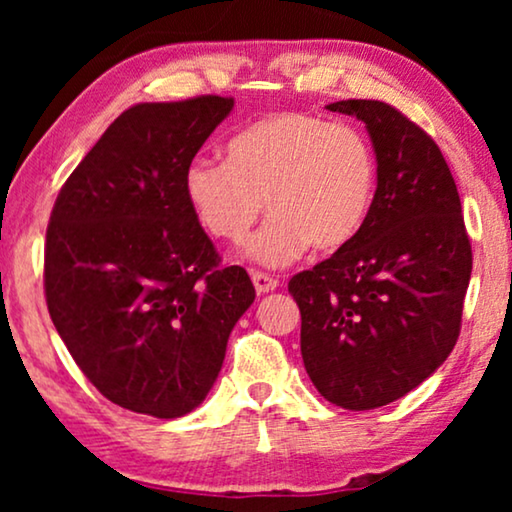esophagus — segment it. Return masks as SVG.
<instances>
[{
  "mask_svg": "<svg viewBox=\"0 0 512 512\" xmlns=\"http://www.w3.org/2000/svg\"><path fill=\"white\" fill-rule=\"evenodd\" d=\"M251 279H254V286H256L258 293H270V291H275L277 286H279V282H277L275 277L265 275V272H258V270L251 272Z\"/></svg>",
  "mask_w": 512,
  "mask_h": 512,
  "instance_id": "1",
  "label": "esophagus"
}]
</instances>
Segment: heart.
<instances>
[{
  "instance_id": "obj_1",
  "label": "heart",
  "mask_w": 512,
  "mask_h": 512,
  "mask_svg": "<svg viewBox=\"0 0 512 512\" xmlns=\"http://www.w3.org/2000/svg\"><path fill=\"white\" fill-rule=\"evenodd\" d=\"M380 165L359 128L305 111H277L228 142L226 158L198 156L186 165L184 193L202 228L242 244L268 205L247 256L282 268L314 244H352L373 209ZM266 200L263 201L262 198Z\"/></svg>"
}]
</instances>
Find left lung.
<instances>
[{"mask_svg":"<svg viewBox=\"0 0 512 512\" xmlns=\"http://www.w3.org/2000/svg\"><path fill=\"white\" fill-rule=\"evenodd\" d=\"M326 109L366 123L380 181L359 237L291 277L300 352L326 401L373 410L422 384L457 345L473 251L438 144L380 100Z\"/></svg>","mask_w":512,"mask_h":512,"instance_id":"left-lung-1","label":"left lung"}]
</instances>
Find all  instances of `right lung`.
<instances>
[{
  "label": "right lung",
  "instance_id": "right-lung-1",
  "mask_svg": "<svg viewBox=\"0 0 512 512\" xmlns=\"http://www.w3.org/2000/svg\"><path fill=\"white\" fill-rule=\"evenodd\" d=\"M233 97L125 109L55 200L44 291L53 326L104 398L158 419L186 415L219 377L256 291L223 268L184 193L186 165Z\"/></svg>",
  "mask_w": 512,
  "mask_h": 512
}]
</instances>
